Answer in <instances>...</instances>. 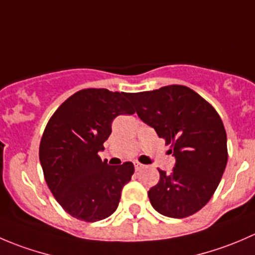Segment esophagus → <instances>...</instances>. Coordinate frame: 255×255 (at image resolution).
<instances>
[{"label": "esophagus", "instance_id": "esophagus-1", "mask_svg": "<svg viewBox=\"0 0 255 255\" xmlns=\"http://www.w3.org/2000/svg\"><path fill=\"white\" fill-rule=\"evenodd\" d=\"M144 168V165L143 164H140V163H138V161H134V169L135 170H140V169H143Z\"/></svg>", "mask_w": 255, "mask_h": 255}]
</instances>
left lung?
<instances>
[{
    "instance_id": "left-lung-1",
    "label": "left lung",
    "mask_w": 255,
    "mask_h": 255,
    "mask_svg": "<svg viewBox=\"0 0 255 255\" xmlns=\"http://www.w3.org/2000/svg\"><path fill=\"white\" fill-rule=\"evenodd\" d=\"M138 117L171 144L173 173L159 170L160 180L148 191L154 210L184 218L201 210L217 189L227 165V135L216 110L181 85L127 94Z\"/></svg>"
}]
</instances>
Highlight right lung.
Instances as JSON below:
<instances>
[{"label": "right lung", "instance_id": "1", "mask_svg": "<svg viewBox=\"0 0 255 255\" xmlns=\"http://www.w3.org/2000/svg\"><path fill=\"white\" fill-rule=\"evenodd\" d=\"M133 113L126 92L86 89L69 97L49 120L40 140V165L51 194L73 217L96 222L117 210L134 165H109L99 151L113 120Z\"/></svg>", "mask_w": 255, "mask_h": 255}]
</instances>
